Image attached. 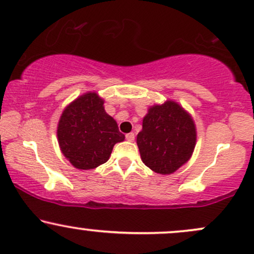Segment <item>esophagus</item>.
Listing matches in <instances>:
<instances>
[{
    "instance_id": "1",
    "label": "esophagus",
    "mask_w": 254,
    "mask_h": 254,
    "mask_svg": "<svg viewBox=\"0 0 254 254\" xmlns=\"http://www.w3.org/2000/svg\"><path fill=\"white\" fill-rule=\"evenodd\" d=\"M134 138H135V135H134V133H128L126 134V139L128 141H133Z\"/></svg>"
}]
</instances>
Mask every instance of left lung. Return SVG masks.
Returning a JSON list of instances; mask_svg holds the SVG:
<instances>
[{"mask_svg": "<svg viewBox=\"0 0 254 254\" xmlns=\"http://www.w3.org/2000/svg\"><path fill=\"white\" fill-rule=\"evenodd\" d=\"M136 144L146 166L157 174H172L191 157L196 144L195 125L180 104L166 101L148 109Z\"/></svg>", "mask_w": 254, "mask_h": 254, "instance_id": "obj_1", "label": "left lung"}]
</instances>
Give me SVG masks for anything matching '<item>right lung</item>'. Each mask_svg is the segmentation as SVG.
<instances>
[{
  "label": "right lung",
  "instance_id": "obj_1",
  "mask_svg": "<svg viewBox=\"0 0 254 254\" xmlns=\"http://www.w3.org/2000/svg\"><path fill=\"white\" fill-rule=\"evenodd\" d=\"M57 134L63 154L80 170L106 163L116 142L125 140L96 92L82 95L68 104L61 116Z\"/></svg>",
  "mask_w": 254,
  "mask_h": 254
}]
</instances>
